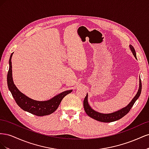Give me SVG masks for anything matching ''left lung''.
Returning a JSON list of instances; mask_svg holds the SVG:
<instances>
[{
  "label": "left lung",
  "mask_w": 149,
  "mask_h": 149,
  "mask_svg": "<svg viewBox=\"0 0 149 149\" xmlns=\"http://www.w3.org/2000/svg\"><path fill=\"white\" fill-rule=\"evenodd\" d=\"M129 48L134 55V57L137 59L136 53V51H135L134 48L131 45H129ZM141 91H142V83H141V78H139V87L138 91L136 94V96H135L134 97L132 100V101L129 102V104L118 111L114 112H111V113H108V114L101 113V112H99L95 110H94L93 108L90 106V105L88 103V94L87 93L86 96V97H84V100L83 101L84 109L86 113L90 118H91L98 121L102 122V123H111V122H114L121 119L123 117H124L128 113V112L130 111V109H131L132 107L133 106L135 102L137 100V99L139 97L140 95H141Z\"/></svg>",
  "instance_id": "1"
}]
</instances>
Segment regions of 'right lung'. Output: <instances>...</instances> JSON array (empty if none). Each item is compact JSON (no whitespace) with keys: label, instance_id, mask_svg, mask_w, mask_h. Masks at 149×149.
<instances>
[{"label":"right lung","instance_id":"obj_1","mask_svg":"<svg viewBox=\"0 0 149 149\" xmlns=\"http://www.w3.org/2000/svg\"><path fill=\"white\" fill-rule=\"evenodd\" d=\"M13 53L11 54L9 59V69L7 73V84L8 88L18 106L24 111L35 116H43L52 114L58 109L63 98L71 93L73 90H68L62 92L47 101H37L26 96L19 91L13 83L11 61Z\"/></svg>","mask_w":149,"mask_h":149}]
</instances>
